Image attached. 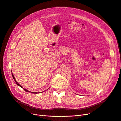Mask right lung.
I'll list each match as a JSON object with an SVG mask.
<instances>
[{"mask_svg":"<svg viewBox=\"0 0 121 121\" xmlns=\"http://www.w3.org/2000/svg\"><path fill=\"white\" fill-rule=\"evenodd\" d=\"M12 76H13V79H14V81H15V82H16V84H17V85H19L20 87H21V88H22L23 87L21 85H20V84H19V83H18L17 82V81H16V79H15V78H14V76H13V73H12ZM24 90H25V91H26V92H31V93H37V92H31V91H29L28 90H27V89H24Z\"/></svg>","mask_w":121,"mask_h":121,"instance_id":"1","label":"right lung"}]
</instances>
